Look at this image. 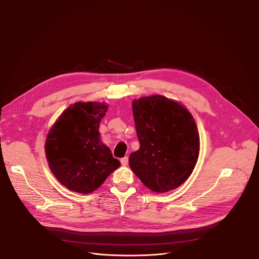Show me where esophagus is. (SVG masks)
<instances>
[{
  "instance_id": "1",
  "label": "esophagus",
  "mask_w": 259,
  "mask_h": 259,
  "mask_svg": "<svg viewBox=\"0 0 259 259\" xmlns=\"http://www.w3.org/2000/svg\"><path fill=\"white\" fill-rule=\"evenodd\" d=\"M128 157L127 156H125L124 158H122V159H120V163H122V165H124V166H126L127 164H128Z\"/></svg>"
}]
</instances>
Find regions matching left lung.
Returning a JSON list of instances; mask_svg holds the SVG:
<instances>
[{
    "label": "left lung",
    "instance_id": "8db88e82",
    "mask_svg": "<svg viewBox=\"0 0 259 259\" xmlns=\"http://www.w3.org/2000/svg\"><path fill=\"white\" fill-rule=\"evenodd\" d=\"M140 149L129 165L152 192L166 193L191 176L197 163L200 140L193 115L179 103L150 96L132 103Z\"/></svg>",
    "mask_w": 259,
    "mask_h": 259
}]
</instances>
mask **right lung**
Instances as JSON below:
<instances>
[{"mask_svg":"<svg viewBox=\"0 0 259 259\" xmlns=\"http://www.w3.org/2000/svg\"><path fill=\"white\" fill-rule=\"evenodd\" d=\"M107 108L104 103H75L61 113L47 136L49 166L70 191L91 194L120 165L99 132Z\"/></svg>","mask_w":259,"mask_h":259,"instance_id":"obj_1","label":"right lung"}]
</instances>
